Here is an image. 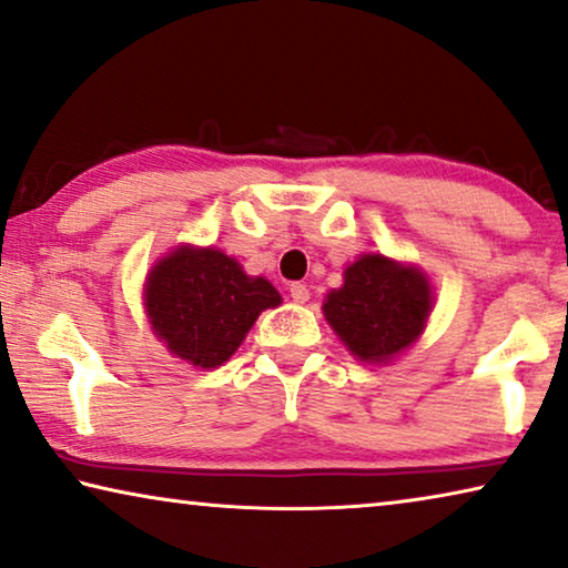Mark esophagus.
<instances>
[{
	"label": "esophagus",
	"mask_w": 568,
	"mask_h": 568,
	"mask_svg": "<svg viewBox=\"0 0 568 568\" xmlns=\"http://www.w3.org/2000/svg\"><path fill=\"white\" fill-rule=\"evenodd\" d=\"M291 298L295 301V303H305L311 298V291H308V285H303V283H293L291 285Z\"/></svg>",
	"instance_id": "obj_1"
}]
</instances>
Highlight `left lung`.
Returning <instances> with one entry per match:
<instances>
[{"mask_svg": "<svg viewBox=\"0 0 568 568\" xmlns=\"http://www.w3.org/2000/svg\"><path fill=\"white\" fill-rule=\"evenodd\" d=\"M432 285L419 267L368 252L326 295L323 316L358 362L389 364L422 336L432 311Z\"/></svg>", "mask_w": 568, "mask_h": 568, "instance_id": "left-lung-1", "label": "left lung"}]
</instances>
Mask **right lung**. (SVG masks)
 Here are the masks:
<instances>
[{"mask_svg":"<svg viewBox=\"0 0 568 568\" xmlns=\"http://www.w3.org/2000/svg\"><path fill=\"white\" fill-rule=\"evenodd\" d=\"M265 277L247 275L217 247L179 245L151 267L143 305L156 338L192 366L217 368L265 308L281 305Z\"/></svg>","mask_w":568,"mask_h":568,"instance_id":"right-lung-1","label":"right lung"}]
</instances>
